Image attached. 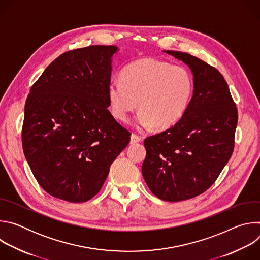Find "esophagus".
<instances>
[{
	"label": "esophagus",
	"instance_id": "esophagus-1",
	"mask_svg": "<svg viewBox=\"0 0 260 260\" xmlns=\"http://www.w3.org/2000/svg\"><path fill=\"white\" fill-rule=\"evenodd\" d=\"M142 141V137L136 135V134H133L131 136V144H136V143H139Z\"/></svg>",
	"mask_w": 260,
	"mask_h": 260
}]
</instances>
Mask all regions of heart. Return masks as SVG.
<instances>
[{
    "label": "heart",
    "instance_id": "1",
    "mask_svg": "<svg viewBox=\"0 0 260 260\" xmlns=\"http://www.w3.org/2000/svg\"><path fill=\"white\" fill-rule=\"evenodd\" d=\"M107 92L115 117L125 120L139 104V127L161 129L177 123L186 112L193 83L186 69L146 57L128 63L121 78L109 82Z\"/></svg>",
    "mask_w": 260,
    "mask_h": 260
}]
</instances>
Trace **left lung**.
Returning <instances> with one entry per match:
<instances>
[{
	"instance_id": "1",
	"label": "left lung",
	"mask_w": 260,
	"mask_h": 260,
	"mask_svg": "<svg viewBox=\"0 0 260 260\" xmlns=\"http://www.w3.org/2000/svg\"><path fill=\"white\" fill-rule=\"evenodd\" d=\"M186 63L193 94L183 117L144 141V180L151 192L180 202L209 189L229 162L235 147L238 110L221 73L188 53L164 50Z\"/></svg>"
}]
</instances>
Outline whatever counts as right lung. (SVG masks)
<instances>
[{
    "instance_id": "right-lung-1",
    "label": "right lung",
    "mask_w": 260,
    "mask_h": 260,
    "mask_svg": "<svg viewBox=\"0 0 260 260\" xmlns=\"http://www.w3.org/2000/svg\"><path fill=\"white\" fill-rule=\"evenodd\" d=\"M92 45L62 53L35 82L24 106L22 148L40 186L71 203L92 199L131 133L107 109L112 56Z\"/></svg>"
}]
</instances>
